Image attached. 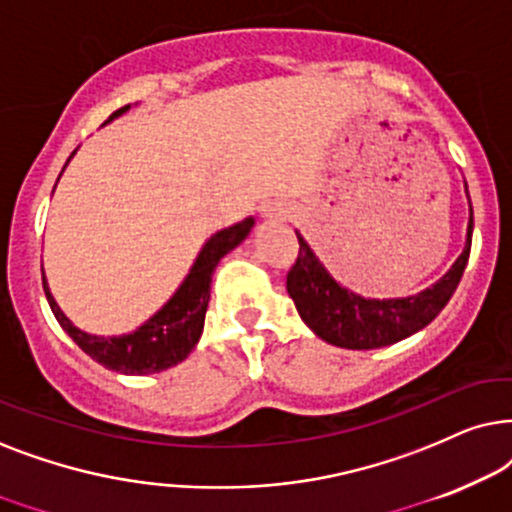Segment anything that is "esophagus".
Listing matches in <instances>:
<instances>
[{
	"label": "esophagus",
	"instance_id": "1",
	"mask_svg": "<svg viewBox=\"0 0 512 512\" xmlns=\"http://www.w3.org/2000/svg\"><path fill=\"white\" fill-rule=\"evenodd\" d=\"M264 215H267V217H274V215H276V217H278L281 213H271V210H267V213H264Z\"/></svg>",
	"mask_w": 512,
	"mask_h": 512
}]
</instances>
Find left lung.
<instances>
[{
    "label": "left lung",
    "instance_id": "8db88e82",
    "mask_svg": "<svg viewBox=\"0 0 512 512\" xmlns=\"http://www.w3.org/2000/svg\"><path fill=\"white\" fill-rule=\"evenodd\" d=\"M297 241V260L288 271V295L304 323L320 339L342 349H379L419 332L445 309L468 264L473 241V206L461 257L433 288L419 292L417 297L365 299L353 295L351 290L332 281L299 234Z\"/></svg>",
    "mask_w": 512,
    "mask_h": 512
}]
</instances>
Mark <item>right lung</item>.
Instances as JSON below:
<instances>
[{"mask_svg": "<svg viewBox=\"0 0 512 512\" xmlns=\"http://www.w3.org/2000/svg\"><path fill=\"white\" fill-rule=\"evenodd\" d=\"M128 107L131 105L109 114L107 121L121 117ZM252 224H255V220L248 217V220L238 222L234 227L222 229L217 231L215 236H210V241L203 245V250L199 252V257H196L194 267L185 278V283L180 285V290L170 297V302L163 306L159 313H154L145 325L138 327L131 335L107 339L86 335L79 327H74L70 323V318L60 311L56 299L51 297L49 285H46L42 271L44 292L46 299H49L53 316H56L60 327H63L67 335L74 339V344H77L86 356H91L95 363L107 367V370L121 374H154L168 370V367L182 363V360L189 356V351L194 349L196 342H199L210 299V278H213L217 262L250 234Z\"/></svg>", "mask_w": 512, "mask_h": 512, "instance_id": "obj_1", "label": "right lung"}]
</instances>
